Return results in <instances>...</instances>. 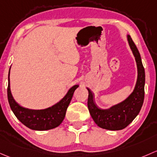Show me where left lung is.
I'll return each mask as SVG.
<instances>
[{
    "label": "left lung",
    "instance_id": "1",
    "mask_svg": "<svg viewBox=\"0 0 157 157\" xmlns=\"http://www.w3.org/2000/svg\"><path fill=\"white\" fill-rule=\"evenodd\" d=\"M127 39L135 57L138 68V78L132 93L125 101L109 109H103L95 104L93 94L87 88L88 90V107L90 116L98 126L107 130H122L127 127L138 115L144 99V68L142 64L140 53L130 35H127Z\"/></svg>",
    "mask_w": 157,
    "mask_h": 157
}]
</instances>
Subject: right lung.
Wrapping results in <instances>:
<instances>
[{
    "mask_svg": "<svg viewBox=\"0 0 157 157\" xmlns=\"http://www.w3.org/2000/svg\"><path fill=\"white\" fill-rule=\"evenodd\" d=\"M8 82L7 98L11 109L16 117L24 125L32 130L37 131L49 130L59 126L62 123L74 91L78 88V85L72 86L62 100L51 107L44 109H31L21 106L13 98L10 85V71Z\"/></svg>",
    "mask_w": 157,
    "mask_h": 157,
    "instance_id": "add662e5",
    "label": "right lung"
}]
</instances>
